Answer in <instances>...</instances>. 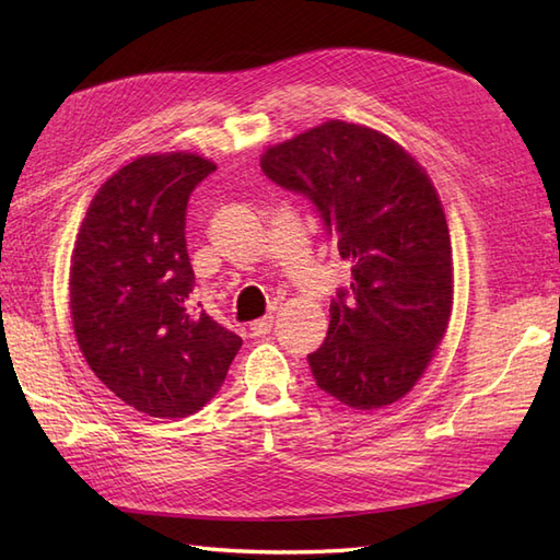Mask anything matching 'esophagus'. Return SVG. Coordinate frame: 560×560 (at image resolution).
I'll list each match as a JSON object with an SVG mask.
<instances>
[{"label": "esophagus", "instance_id": "34e87169", "mask_svg": "<svg viewBox=\"0 0 560 560\" xmlns=\"http://www.w3.org/2000/svg\"><path fill=\"white\" fill-rule=\"evenodd\" d=\"M270 330H272V316H264V318L249 323L252 337H266V335H270Z\"/></svg>", "mask_w": 560, "mask_h": 560}]
</instances>
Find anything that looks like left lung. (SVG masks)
Instances as JSON below:
<instances>
[{"label":"left lung","instance_id":"obj_1","mask_svg":"<svg viewBox=\"0 0 560 560\" xmlns=\"http://www.w3.org/2000/svg\"><path fill=\"white\" fill-rule=\"evenodd\" d=\"M268 180L306 197L351 261L349 290L308 353L316 385L373 411L401 399L442 342L454 304L452 240L438 189L387 135L327 120L261 156Z\"/></svg>","mask_w":560,"mask_h":560}]
</instances>
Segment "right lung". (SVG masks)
I'll return each instance as SVG.
<instances>
[{"mask_svg": "<svg viewBox=\"0 0 560 560\" xmlns=\"http://www.w3.org/2000/svg\"><path fill=\"white\" fill-rule=\"evenodd\" d=\"M215 171L197 154H149L94 195L71 256V318L85 361L152 418L197 413L221 389L242 339L192 306L187 201Z\"/></svg>", "mask_w": 560, "mask_h": 560, "instance_id": "1", "label": "right lung"}]
</instances>
